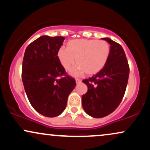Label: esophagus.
<instances>
[{"label": "esophagus", "instance_id": "34e87169", "mask_svg": "<svg viewBox=\"0 0 150 150\" xmlns=\"http://www.w3.org/2000/svg\"><path fill=\"white\" fill-rule=\"evenodd\" d=\"M75 81H76V83L77 84H80L81 82H82V80H80V79H76V80H75Z\"/></svg>", "mask_w": 150, "mask_h": 150}]
</instances>
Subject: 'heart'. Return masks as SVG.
<instances>
[{
  "label": "heart",
  "mask_w": 150,
  "mask_h": 150,
  "mask_svg": "<svg viewBox=\"0 0 150 150\" xmlns=\"http://www.w3.org/2000/svg\"><path fill=\"white\" fill-rule=\"evenodd\" d=\"M110 53L111 46L105 40L72 39L67 44V48H60L58 58L65 70H69L77 62L78 65L72 70L73 75L85 72L87 75H92L103 69Z\"/></svg>",
  "instance_id": "obj_1"
}]
</instances>
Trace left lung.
I'll return each mask as SVG.
<instances>
[{
    "label": "left lung",
    "instance_id": "8db88e82",
    "mask_svg": "<svg viewBox=\"0 0 150 150\" xmlns=\"http://www.w3.org/2000/svg\"><path fill=\"white\" fill-rule=\"evenodd\" d=\"M111 45L109 58L99 73L82 80L88 90L82 97V107L94 118L111 113L121 102L128 81L130 68L122 46L108 38H103Z\"/></svg>",
    "mask_w": 150,
    "mask_h": 150
}]
</instances>
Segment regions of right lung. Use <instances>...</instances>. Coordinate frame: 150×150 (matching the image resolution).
Segmentation results:
<instances>
[{
    "instance_id": "right-lung-1",
    "label": "right lung",
    "mask_w": 150,
    "mask_h": 150,
    "mask_svg": "<svg viewBox=\"0 0 150 150\" xmlns=\"http://www.w3.org/2000/svg\"><path fill=\"white\" fill-rule=\"evenodd\" d=\"M63 37L42 36L28 45L22 61V80L27 98L43 116L56 117L65 110L76 85L58 58Z\"/></svg>"
}]
</instances>
